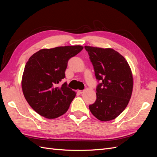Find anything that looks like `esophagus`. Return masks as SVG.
Segmentation results:
<instances>
[{
	"mask_svg": "<svg viewBox=\"0 0 157 157\" xmlns=\"http://www.w3.org/2000/svg\"><path fill=\"white\" fill-rule=\"evenodd\" d=\"M78 92L79 94H82V93L84 92V90H78Z\"/></svg>",
	"mask_w": 157,
	"mask_h": 157,
	"instance_id": "esophagus-1",
	"label": "esophagus"
}]
</instances>
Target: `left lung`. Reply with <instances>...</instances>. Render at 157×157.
<instances>
[{
	"mask_svg": "<svg viewBox=\"0 0 157 157\" xmlns=\"http://www.w3.org/2000/svg\"><path fill=\"white\" fill-rule=\"evenodd\" d=\"M99 83L96 100L89 109L101 121H109L124 110L130 99L133 77L129 65L121 54L112 48L85 46Z\"/></svg>",
	"mask_w": 157,
	"mask_h": 157,
	"instance_id": "8db88e82",
	"label": "left lung"
}]
</instances>
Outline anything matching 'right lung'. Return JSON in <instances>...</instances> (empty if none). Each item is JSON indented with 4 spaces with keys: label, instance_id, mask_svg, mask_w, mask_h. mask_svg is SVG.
Returning a JSON list of instances; mask_svg holds the SVG:
<instances>
[{
    "label": "right lung",
    "instance_id": "obj_1",
    "mask_svg": "<svg viewBox=\"0 0 157 157\" xmlns=\"http://www.w3.org/2000/svg\"><path fill=\"white\" fill-rule=\"evenodd\" d=\"M82 49L79 45L42 49L29 58L23 71L22 90L28 103L40 115L56 118L68 110L76 93L67 82L59 84L65 77L69 59Z\"/></svg>",
    "mask_w": 157,
    "mask_h": 157
}]
</instances>
